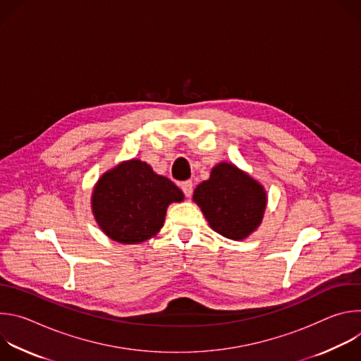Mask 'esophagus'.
<instances>
[{
    "instance_id": "esophagus-1",
    "label": "esophagus",
    "mask_w": 361,
    "mask_h": 361,
    "mask_svg": "<svg viewBox=\"0 0 361 361\" xmlns=\"http://www.w3.org/2000/svg\"><path fill=\"white\" fill-rule=\"evenodd\" d=\"M181 190L184 192L185 197H190L192 194V181L191 180H187V181H183L181 183Z\"/></svg>"
}]
</instances>
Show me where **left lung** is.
<instances>
[{
    "instance_id": "left-lung-1",
    "label": "left lung",
    "mask_w": 361,
    "mask_h": 361,
    "mask_svg": "<svg viewBox=\"0 0 361 361\" xmlns=\"http://www.w3.org/2000/svg\"><path fill=\"white\" fill-rule=\"evenodd\" d=\"M192 198L210 227L231 240H243L259 227L267 202L259 183L227 163L213 169L210 180L197 185Z\"/></svg>"
}]
</instances>
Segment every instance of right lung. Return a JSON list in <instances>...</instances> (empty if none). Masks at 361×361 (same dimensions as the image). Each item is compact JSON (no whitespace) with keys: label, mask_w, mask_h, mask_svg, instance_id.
Here are the masks:
<instances>
[{"label":"right lung","mask_w":361,"mask_h":361,"mask_svg":"<svg viewBox=\"0 0 361 361\" xmlns=\"http://www.w3.org/2000/svg\"><path fill=\"white\" fill-rule=\"evenodd\" d=\"M183 191L140 160L106 173L92 192V213L110 238L135 244L157 234L170 202L183 201Z\"/></svg>","instance_id":"add662e5"}]
</instances>
